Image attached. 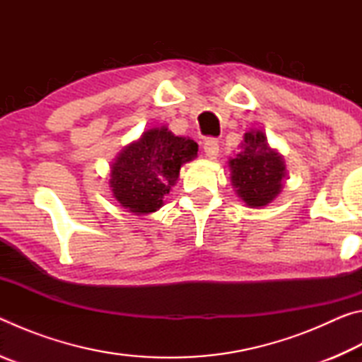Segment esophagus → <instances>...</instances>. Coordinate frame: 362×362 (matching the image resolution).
<instances>
[{
  "mask_svg": "<svg viewBox=\"0 0 362 362\" xmlns=\"http://www.w3.org/2000/svg\"><path fill=\"white\" fill-rule=\"evenodd\" d=\"M203 150L206 153V156L209 159H217L218 156V142L216 139H206V142L203 145Z\"/></svg>",
  "mask_w": 362,
  "mask_h": 362,
  "instance_id": "obj_1",
  "label": "esophagus"
}]
</instances>
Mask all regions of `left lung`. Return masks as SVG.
<instances>
[{
	"instance_id": "obj_1",
	"label": "left lung",
	"mask_w": 362,
	"mask_h": 362,
	"mask_svg": "<svg viewBox=\"0 0 362 362\" xmlns=\"http://www.w3.org/2000/svg\"><path fill=\"white\" fill-rule=\"evenodd\" d=\"M236 158L230 159L231 183L249 207H263L276 198L286 177L283 156L268 145L262 131L244 134Z\"/></svg>"
}]
</instances>
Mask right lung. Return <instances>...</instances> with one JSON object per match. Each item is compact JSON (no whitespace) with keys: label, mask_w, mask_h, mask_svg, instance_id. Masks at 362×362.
<instances>
[{"label":"right lung","mask_w":362,"mask_h":362,"mask_svg":"<svg viewBox=\"0 0 362 362\" xmlns=\"http://www.w3.org/2000/svg\"><path fill=\"white\" fill-rule=\"evenodd\" d=\"M198 155V144L153 127L127 145L112 164L110 187L116 201L136 216L156 212L179 179L182 164Z\"/></svg>","instance_id":"right-lung-1"}]
</instances>
